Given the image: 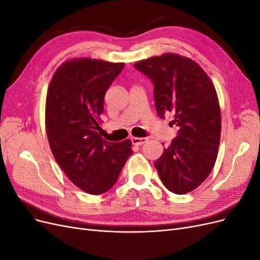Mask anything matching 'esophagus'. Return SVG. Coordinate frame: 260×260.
Here are the masks:
<instances>
[{"label":"esophagus","mask_w":260,"mask_h":260,"mask_svg":"<svg viewBox=\"0 0 260 260\" xmlns=\"http://www.w3.org/2000/svg\"><path fill=\"white\" fill-rule=\"evenodd\" d=\"M147 139L146 138H131V142L133 145H143L146 143Z\"/></svg>","instance_id":"esophagus-1"}]
</instances>
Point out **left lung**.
Listing matches in <instances>:
<instances>
[{
	"label": "left lung",
	"instance_id": "1",
	"mask_svg": "<svg viewBox=\"0 0 260 260\" xmlns=\"http://www.w3.org/2000/svg\"><path fill=\"white\" fill-rule=\"evenodd\" d=\"M135 67L154 83L157 114H170V124L179 129L154 166L170 192H191L209 176L218 155L221 113L214 83L198 62L179 54L149 57Z\"/></svg>",
	"mask_w": 260,
	"mask_h": 260
}]
</instances>
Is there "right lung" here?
Segmentation results:
<instances>
[{
	"label": "right lung",
	"instance_id": "1",
	"mask_svg": "<svg viewBox=\"0 0 260 260\" xmlns=\"http://www.w3.org/2000/svg\"><path fill=\"white\" fill-rule=\"evenodd\" d=\"M123 67L89 57L67 60L54 73L46 94L45 128L54 158L89 194L107 192L132 154L130 140L106 142L98 132L105 93Z\"/></svg>",
	"mask_w": 260,
	"mask_h": 260
}]
</instances>
